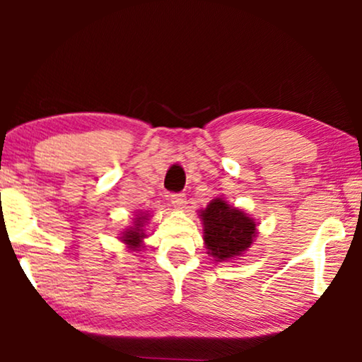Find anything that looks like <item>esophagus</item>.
I'll return each mask as SVG.
<instances>
[{"instance_id":"esophagus-1","label":"esophagus","mask_w":362,"mask_h":362,"mask_svg":"<svg viewBox=\"0 0 362 362\" xmlns=\"http://www.w3.org/2000/svg\"><path fill=\"white\" fill-rule=\"evenodd\" d=\"M170 199H171V204L177 207V209H182V207H185V204H186V196L182 194V192H176V194H171Z\"/></svg>"}]
</instances>
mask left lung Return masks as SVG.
Listing matches in <instances>:
<instances>
[{
  "label": "left lung",
  "mask_w": 362,
  "mask_h": 362,
  "mask_svg": "<svg viewBox=\"0 0 362 362\" xmlns=\"http://www.w3.org/2000/svg\"><path fill=\"white\" fill-rule=\"evenodd\" d=\"M204 226V244L207 254L217 262L240 257L252 245L257 234V224L244 211L216 197L201 211Z\"/></svg>",
  "instance_id": "1"
}]
</instances>
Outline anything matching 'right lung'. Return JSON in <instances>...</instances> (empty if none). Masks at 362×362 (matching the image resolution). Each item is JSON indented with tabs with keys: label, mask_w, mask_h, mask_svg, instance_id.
Instances as JSON below:
<instances>
[{
	"label": "right lung",
	"mask_w": 362,
	"mask_h": 362,
	"mask_svg": "<svg viewBox=\"0 0 362 362\" xmlns=\"http://www.w3.org/2000/svg\"><path fill=\"white\" fill-rule=\"evenodd\" d=\"M148 216H138L135 219V226L130 227L123 232V237L120 239L125 242V244L130 247L132 250H138L141 247V240L145 237V232H143V224H145Z\"/></svg>",
	"instance_id": "obj_1"
}]
</instances>
